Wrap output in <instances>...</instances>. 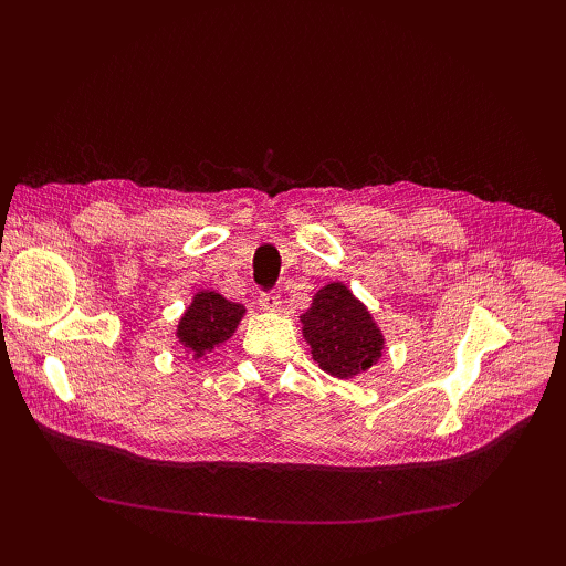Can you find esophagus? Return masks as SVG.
Instances as JSON below:
<instances>
[{
  "label": "esophagus",
  "instance_id": "obj_1",
  "mask_svg": "<svg viewBox=\"0 0 566 566\" xmlns=\"http://www.w3.org/2000/svg\"><path fill=\"white\" fill-rule=\"evenodd\" d=\"M260 306L264 312L273 314V312H281V295L276 293H262L260 295Z\"/></svg>",
  "mask_w": 566,
  "mask_h": 566
}]
</instances>
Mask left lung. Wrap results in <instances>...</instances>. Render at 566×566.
Masks as SVG:
<instances>
[{
  "label": "left lung",
  "instance_id": "1",
  "mask_svg": "<svg viewBox=\"0 0 566 566\" xmlns=\"http://www.w3.org/2000/svg\"><path fill=\"white\" fill-rule=\"evenodd\" d=\"M300 318L314 361L325 373L335 378H352L378 364L385 345L382 333L366 306L342 283L321 287L310 312Z\"/></svg>",
  "mask_w": 566,
  "mask_h": 566
}]
</instances>
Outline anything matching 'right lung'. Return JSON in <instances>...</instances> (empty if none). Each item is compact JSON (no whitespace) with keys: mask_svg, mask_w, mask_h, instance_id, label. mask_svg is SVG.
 I'll return each instance as SVG.
<instances>
[{"mask_svg":"<svg viewBox=\"0 0 566 566\" xmlns=\"http://www.w3.org/2000/svg\"><path fill=\"white\" fill-rule=\"evenodd\" d=\"M243 314L245 310L241 304L217 293H198L179 321L177 337L193 356H202L233 335Z\"/></svg>","mask_w":566,"mask_h":566,"instance_id":"right-lung-1","label":"right lung"}]
</instances>
